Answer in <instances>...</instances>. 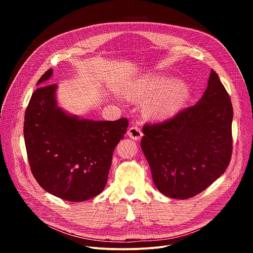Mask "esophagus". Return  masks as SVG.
I'll return each instance as SVG.
<instances>
[{"mask_svg":"<svg viewBox=\"0 0 253 253\" xmlns=\"http://www.w3.org/2000/svg\"><path fill=\"white\" fill-rule=\"evenodd\" d=\"M128 136L133 140H140L142 137V131L137 126H131L127 132Z\"/></svg>","mask_w":253,"mask_h":253,"instance_id":"34e87169","label":"esophagus"}]
</instances>
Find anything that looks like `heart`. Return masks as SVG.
Masks as SVG:
<instances>
[{"instance_id": "heart-1", "label": "heart", "mask_w": 253, "mask_h": 253, "mask_svg": "<svg viewBox=\"0 0 253 253\" xmlns=\"http://www.w3.org/2000/svg\"><path fill=\"white\" fill-rule=\"evenodd\" d=\"M190 90L188 84L180 78L167 80L163 75L147 77L135 83L128 96L148 98L144 106L148 117L163 120L177 114L188 100Z\"/></svg>"}]
</instances>
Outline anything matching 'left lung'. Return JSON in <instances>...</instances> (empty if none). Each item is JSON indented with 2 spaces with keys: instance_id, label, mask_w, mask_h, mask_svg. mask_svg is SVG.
Here are the masks:
<instances>
[{
  "instance_id": "8db88e82",
  "label": "left lung",
  "mask_w": 253,
  "mask_h": 253,
  "mask_svg": "<svg viewBox=\"0 0 253 253\" xmlns=\"http://www.w3.org/2000/svg\"><path fill=\"white\" fill-rule=\"evenodd\" d=\"M232 118L230 97L211 70L207 88L194 106L143 127L141 149L162 194L193 197L225 172L232 152Z\"/></svg>"
}]
</instances>
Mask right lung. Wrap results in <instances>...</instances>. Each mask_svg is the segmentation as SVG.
I'll use <instances>...</instances> for the list:
<instances>
[{
  "label": "right lung",
  "instance_id": "1",
  "mask_svg": "<svg viewBox=\"0 0 253 253\" xmlns=\"http://www.w3.org/2000/svg\"><path fill=\"white\" fill-rule=\"evenodd\" d=\"M52 75L49 69L40 78L27 107L24 138L28 159L45 191L81 202L104 190L114 149L126 133L128 120L94 121L65 111L58 106V85H43Z\"/></svg>",
  "mask_w": 253,
  "mask_h": 253
}]
</instances>
